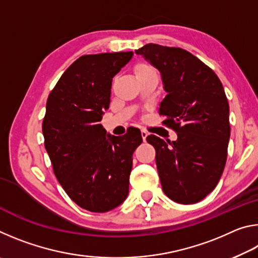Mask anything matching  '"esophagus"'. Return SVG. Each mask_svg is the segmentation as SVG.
<instances>
[{"mask_svg": "<svg viewBox=\"0 0 258 258\" xmlns=\"http://www.w3.org/2000/svg\"><path fill=\"white\" fill-rule=\"evenodd\" d=\"M148 134H149V133H148L146 130H141V137H142L143 141H145V142H146V139H147V137H148Z\"/></svg>", "mask_w": 258, "mask_h": 258, "instance_id": "obj_1", "label": "esophagus"}]
</instances>
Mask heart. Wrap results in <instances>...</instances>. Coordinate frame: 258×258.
<instances>
[{
  "label": "heart",
  "mask_w": 258,
  "mask_h": 258,
  "mask_svg": "<svg viewBox=\"0 0 258 258\" xmlns=\"http://www.w3.org/2000/svg\"><path fill=\"white\" fill-rule=\"evenodd\" d=\"M152 72H156L155 68L152 67L150 63L143 62V61H141V62H138L134 66V74H135V76H137V77L147 75V74L152 73Z\"/></svg>",
  "instance_id": "1"
}]
</instances>
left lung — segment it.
<instances>
[{
  "instance_id": "left-lung-1",
  "label": "left lung",
  "mask_w": 258,
  "mask_h": 258,
  "mask_svg": "<svg viewBox=\"0 0 258 258\" xmlns=\"http://www.w3.org/2000/svg\"><path fill=\"white\" fill-rule=\"evenodd\" d=\"M158 69L167 94L159 113L176 141L147 137L156 150L163 191L173 202L189 205L215 189L224 171L230 139L229 102L213 69L181 47L149 43L135 50Z\"/></svg>"
}]
</instances>
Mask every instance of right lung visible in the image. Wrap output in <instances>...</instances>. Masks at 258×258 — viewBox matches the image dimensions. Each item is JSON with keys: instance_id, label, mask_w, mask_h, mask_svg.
<instances>
[{"instance_id": "obj_1", "label": "right lung", "mask_w": 258, "mask_h": 258, "mask_svg": "<svg viewBox=\"0 0 258 258\" xmlns=\"http://www.w3.org/2000/svg\"><path fill=\"white\" fill-rule=\"evenodd\" d=\"M133 52L85 54L67 68L46 101L42 131L55 177L74 203L109 212L128 195L139 128L108 135L99 121L109 108L112 77Z\"/></svg>"}]
</instances>
